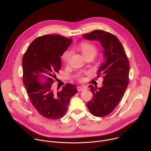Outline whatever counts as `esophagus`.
<instances>
[{"label":"esophagus","mask_w":151,"mask_h":151,"mask_svg":"<svg viewBox=\"0 0 151 151\" xmlns=\"http://www.w3.org/2000/svg\"><path fill=\"white\" fill-rule=\"evenodd\" d=\"M77 89H78V91H83L84 90H87V87H86V86H81V87H78L77 88Z\"/></svg>","instance_id":"34e87169"}]
</instances>
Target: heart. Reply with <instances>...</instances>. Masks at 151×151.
<instances>
[{
  "instance_id": "b5f03b06",
  "label": "heart",
  "mask_w": 151,
  "mask_h": 151,
  "mask_svg": "<svg viewBox=\"0 0 151 151\" xmlns=\"http://www.w3.org/2000/svg\"><path fill=\"white\" fill-rule=\"evenodd\" d=\"M79 48L85 58L94 57L97 52V47L89 42H82L79 44ZM71 56V51H66L62 56V59L64 63H68Z\"/></svg>"
}]
</instances>
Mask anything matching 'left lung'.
I'll return each mask as SVG.
<instances>
[{
	"mask_svg": "<svg viewBox=\"0 0 151 151\" xmlns=\"http://www.w3.org/2000/svg\"><path fill=\"white\" fill-rule=\"evenodd\" d=\"M82 36L99 41L103 48L104 61L97 71L98 77L103 76V86L98 89L89 86L93 96L87 104L92 115L103 117L113 112L122 98L129 83L130 64L122 44L113 34L96 30Z\"/></svg>",
	"mask_w": 151,
	"mask_h": 151,
	"instance_id": "obj_1",
	"label": "left lung"
}]
</instances>
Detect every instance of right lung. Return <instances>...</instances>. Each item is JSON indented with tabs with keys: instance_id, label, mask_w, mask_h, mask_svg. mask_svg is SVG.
I'll use <instances>...</instances> for the list:
<instances>
[{
	"instance_id": "1",
	"label": "right lung",
	"mask_w": 151,
	"mask_h": 151,
	"mask_svg": "<svg viewBox=\"0 0 151 151\" xmlns=\"http://www.w3.org/2000/svg\"><path fill=\"white\" fill-rule=\"evenodd\" d=\"M72 41V38L57 35L40 36L31 43L23 57V81L27 93L35 108L47 119L65 115L70 99L77 93L75 86L69 83L59 91L52 85L61 67L60 57Z\"/></svg>"
}]
</instances>
